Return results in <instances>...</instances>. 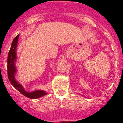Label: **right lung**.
<instances>
[{
  "label": "right lung",
  "instance_id": "add662e5",
  "mask_svg": "<svg viewBox=\"0 0 123 123\" xmlns=\"http://www.w3.org/2000/svg\"><path fill=\"white\" fill-rule=\"evenodd\" d=\"M19 37V34L14 38L13 42L11 45L10 49L8 52V58H7V73H8V78L10 82L13 85V86L18 90L20 93L27 97L28 98L36 99L39 98L41 97L46 95L47 93L44 91H36L32 92H28L24 90L22 86L19 84L17 81L15 80V73L16 72V68L15 67V61L17 58L16 55V49H17L18 39Z\"/></svg>",
  "mask_w": 123,
  "mask_h": 123
}]
</instances>
